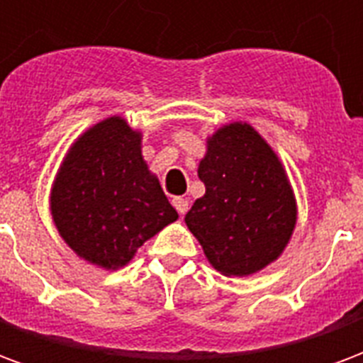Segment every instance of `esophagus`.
<instances>
[{
    "label": "esophagus",
    "mask_w": 363,
    "mask_h": 363,
    "mask_svg": "<svg viewBox=\"0 0 363 363\" xmlns=\"http://www.w3.org/2000/svg\"><path fill=\"white\" fill-rule=\"evenodd\" d=\"M173 206L177 208V212L181 213V216H184V213L189 212V200L182 196H177L173 198Z\"/></svg>",
    "instance_id": "1"
}]
</instances>
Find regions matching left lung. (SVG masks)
Returning a JSON list of instances; mask_svg holds the SVG:
<instances>
[{
    "mask_svg": "<svg viewBox=\"0 0 363 363\" xmlns=\"http://www.w3.org/2000/svg\"><path fill=\"white\" fill-rule=\"evenodd\" d=\"M198 177L206 194L184 223L208 262L223 276H251L280 259L297 223L296 194L280 157L249 122L206 138Z\"/></svg>",
    "mask_w": 363,
    "mask_h": 363,
    "instance_id": "1",
    "label": "left lung"
}]
</instances>
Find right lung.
I'll use <instances>...</instances> for the list:
<instances>
[{
    "mask_svg": "<svg viewBox=\"0 0 363 363\" xmlns=\"http://www.w3.org/2000/svg\"><path fill=\"white\" fill-rule=\"evenodd\" d=\"M143 135L118 114L75 138L50 189L52 221L72 251L118 270L179 213L142 155Z\"/></svg>",
    "mask_w": 363,
    "mask_h": 363,
    "instance_id": "add662e5",
    "label": "right lung"
}]
</instances>
